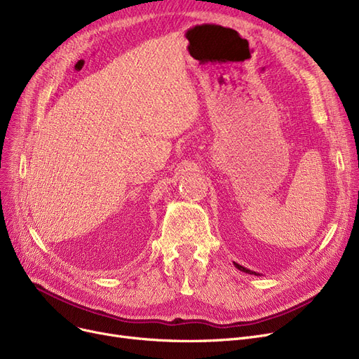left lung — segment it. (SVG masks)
I'll list each match as a JSON object with an SVG mask.
<instances>
[{
  "label": "left lung",
  "mask_w": 359,
  "mask_h": 359,
  "mask_svg": "<svg viewBox=\"0 0 359 359\" xmlns=\"http://www.w3.org/2000/svg\"><path fill=\"white\" fill-rule=\"evenodd\" d=\"M234 265H236V268H237V269H240V271H243V272H246V273H255V275H257L256 272H252V271H249V269H246V268H243L241 265H237V263H234Z\"/></svg>",
  "instance_id": "obj_1"
}]
</instances>
